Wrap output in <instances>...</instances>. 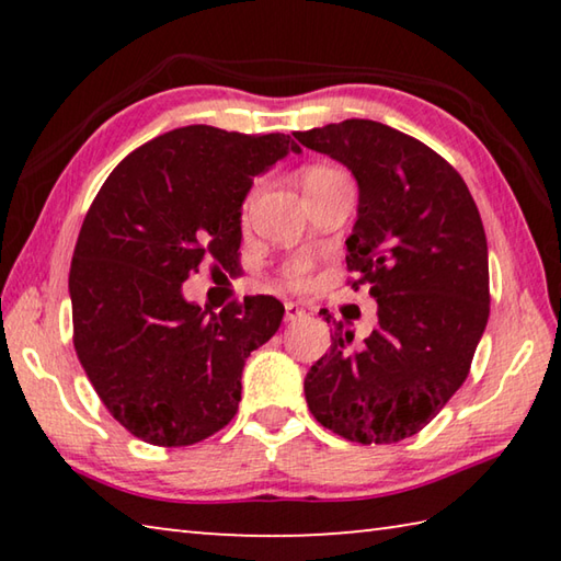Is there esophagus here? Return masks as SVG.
Listing matches in <instances>:
<instances>
[{
    "instance_id": "obj_1",
    "label": "esophagus",
    "mask_w": 561,
    "mask_h": 561,
    "mask_svg": "<svg viewBox=\"0 0 561 561\" xmlns=\"http://www.w3.org/2000/svg\"><path fill=\"white\" fill-rule=\"evenodd\" d=\"M301 317H307V311H304L299 304H294V301H287L284 304V319L287 321H297V319H301Z\"/></svg>"
}]
</instances>
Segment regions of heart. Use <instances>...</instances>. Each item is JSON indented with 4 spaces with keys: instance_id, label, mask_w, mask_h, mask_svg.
<instances>
[{
    "instance_id": "1",
    "label": "heart",
    "mask_w": 561,
    "mask_h": 561,
    "mask_svg": "<svg viewBox=\"0 0 561 561\" xmlns=\"http://www.w3.org/2000/svg\"><path fill=\"white\" fill-rule=\"evenodd\" d=\"M324 170H329V168H314V170H309L307 175H311V173H324ZM257 193H260V185H257V187H252V193L247 195V201H244V213L250 210L252 203H254V197H257ZM307 272H309V262L299 260V262H291V264H289L287 272H284V277H287V282H289V284H297V287H301V284H307Z\"/></svg>"
}]
</instances>
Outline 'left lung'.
Listing matches in <instances>:
<instances>
[{
    "label": "left lung",
    "instance_id": "1",
    "mask_svg": "<svg viewBox=\"0 0 561 561\" xmlns=\"http://www.w3.org/2000/svg\"><path fill=\"white\" fill-rule=\"evenodd\" d=\"M294 138L356 178L346 267L351 287L368 284L378 304V327L360 346L339 321L329 354L304 378L309 411L351 443L411 438L468 378L488 327L478 205L448 160L383 123L348 118Z\"/></svg>",
    "mask_w": 561,
    "mask_h": 561
}]
</instances>
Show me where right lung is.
Here are the masks:
<instances>
[{
  "label": "right lung",
  "mask_w": 561,
  "mask_h": 561,
  "mask_svg": "<svg viewBox=\"0 0 561 561\" xmlns=\"http://www.w3.org/2000/svg\"><path fill=\"white\" fill-rule=\"evenodd\" d=\"M289 150L299 146L284 133L175 128L123 158L91 203L69 272L73 348L136 438L183 448L234 417L244 358L284 307L262 294L215 314L183 282L207 262L232 267L252 180Z\"/></svg>",
  "instance_id": "right-lung-1"
}]
</instances>
